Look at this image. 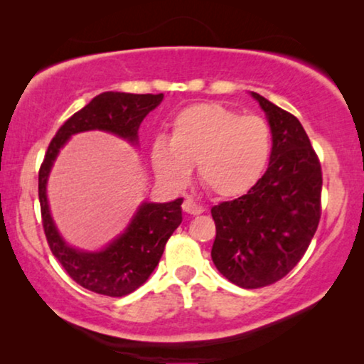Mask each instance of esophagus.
Wrapping results in <instances>:
<instances>
[{
	"label": "esophagus",
	"mask_w": 364,
	"mask_h": 364,
	"mask_svg": "<svg viewBox=\"0 0 364 364\" xmlns=\"http://www.w3.org/2000/svg\"><path fill=\"white\" fill-rule=\"evenodd\" d=\"M182 208H183V212L188 213V215H198V213H202L203 210H205L203 205H200V203L196 202L191 197H187L186 200H183Z\"/></svg>",
	"instance_id": "1"
}]
</instances>
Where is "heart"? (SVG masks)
<instances>
[{
  "mask_svg": "<svg viewBox=\"0 0 364 364\" xmlns=\"http://www.w3.org/2000/svg\"><path fill=\"white\" fill-rule=\"evenodd\" d=\"M151 164L159 178L182 183L197 164L200 182L218 197L247 193L265 172L272 156V131L265 119L217 102L192 104L178 111L168 139L151 144Z\"/></svg>",
  "mask_w": 364,
  "mask_h": 364,
  "instance_id": "heart-1",
  "label": "heart"
}]
</instances>
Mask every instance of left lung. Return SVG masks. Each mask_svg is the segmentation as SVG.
<instances>
[{
  "label": "left lung",
  "mask_w": 364,
  "mask_h": 364,
  "mask_svg": "<svg viewBox=\"0 0 364 364\" xmlns=\"http://www.w3.org/2000/svg\"><path fill=\"white\" fill-rule=\"evenodd\" d=\"M272 131L267 172L245 196L212 207V260L242 288L282 280L305 255L321 215V166L293 114L250 92Z\"/></svg>",
  "instance_id": "obj_1"
}]
</instances>
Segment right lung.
Segmentation results:
<instances>
[{
	"mask_svg": "<svg viewBox=\"0 0 364 364\" xmlns=\"http://www.w3.org/2000/svg\"><path fill=\"white\" fill-rule=\"evenodd\" d=\"M164 94H99L59 127L39 168V203L49 248L68 275L79 285L106 296H124L147 282L159 265L166 243L182 222V202H142L121 235L101 250L71 247L59 233L48 202L49 172L58 154L74 134L104 131L137 146L144 117L162 102Z\"/></svg>",
	"mask_w": 364,
	"mask_h": 364,
	"instance_id": "add662e5",
	"label": "right lung"
}]
</instances>
